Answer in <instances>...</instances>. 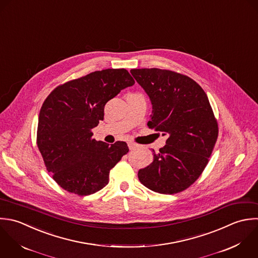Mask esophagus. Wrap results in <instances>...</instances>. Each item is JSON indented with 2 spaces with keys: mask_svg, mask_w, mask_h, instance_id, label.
Returning <instances> with one entry per match:
<instances>
[{
  "mask_svg": "<svg viewBox=\"0 0 258 258\" xmlns=\"http://www.w3.org/2000/svg\"><path fill=\"white\" fill-rule=\"evenodd\" d=\"M128 148H130L131 151H132V150H136L137 148H139V145H137V144H135V143H128Z\"/></svg>",
  "mask_w": 258,
  "mask_h": 258,
  "instance_id": "obj_1",
  "label": "esophagus"
}]
</instances>
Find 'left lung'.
<instances>
[{"label":"left lung","instance_id":"left-lung-1","mask_svg":"<svg viewBox=\"0 0 258 258\" xmlns=\"http://www.w3.org/2000/svg\"><path fill=\"white\" fill-rule=\"evenodd\" d=\"M153 104L148 126L167 136L140 182L161 194L189 188L206 168L218 139V122L202 87L187 75L159 68L132 69Z\"/></svg>","mask_w":258,"mask_h":258}]
</instances>
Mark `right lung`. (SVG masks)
<instances>
[{"label":"right lung","instance_id":"right-lung-1","mask_svg":"<svg viewBox=\"0 0 258 258\" xmlns=\"http://www.w3.org/2000/svg\"><path fill=\"white\" fill-rule=\"evenodd\" d=\"M134 84L126 69H104L58 85L44 100L36 143L46 170L65 191L87 196L101 190L128 153L124 142L95 141L92 128L103 120L106 102Z\"/></svg>","mask_w":258,"mask_h":258}]
</instances>
